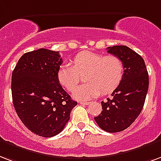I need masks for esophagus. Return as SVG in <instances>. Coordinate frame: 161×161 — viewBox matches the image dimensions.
<instances>
[{
  "mask_svg": "<svg viewBox=\"0 0 161 161\" xmlns=\"http://www.w3.org/2000/svg\"><path fill=\"white\" fill-rule=\"evenodd\" d=\"M79 104H81V105H88L89 104V102H83V101H80L79 102Z\"/></svg>",
  "mask_w": 161,
  "mask_h": 161,
  "instance_id": "obj_1",
  "label": "esophagus"
}]
</instances>
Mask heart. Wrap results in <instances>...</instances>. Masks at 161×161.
Segmentation results:
<instances>
[{"mask_svg":"<svg viewBox=\"0 0 161 161\" xmlns=\"http://www.w3.org/2000/svg\"><path fill=\"white\" fill-rule=\"evenodd\" d=\"M72 65H61L56 72L59 83L67 91H72L84 75L87 82L73 92V97L79 100H89L114 91L124 75V64L120 57L105 56L91 51H83L72 59Z\"/></svg>","mask_w":161,"mask_h":161,"instance_id":"heart-1","label":"heart"}]
</instances>
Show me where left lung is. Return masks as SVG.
I'll return each mask as SVG.
<instances>
[{"label":"left lung","instance_id":"obj_1","mask_svg":"<svg viewBox=\"0 0 161 161\" xmlns=\"http://www.w3.org/2000/svg\"><path fill=\"white\" fill-rule=\"evenodd\" d=\"M107 52L120 57L124 64L121 83L111 94L113 99L102 101V111L94 120L105 132H121L130 127L142 111L149 89V74L145 62L126 45H114Z\"/></svg>","mask_w":161,"mask_h":161}]
</instances>
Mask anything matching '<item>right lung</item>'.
<instances>
[{
    "label": "right lung",
    "mask_w": 161,
    "mask_h": 161,
    "mask_svg": "<svg viewBox=\"0 0 161 161\" xmlns=\"http://www.w3.org/2000/svg\"><path fill=\"white\" fill-rule=\"evenodd\" d=\"M61 63L58 51L39 49L21 56L12 72L16 112L28 129L45 138L60 133L78 105L57 80Z\"/></svg>",
    "instance_id": "right-lung-1"
}]
</instances>
